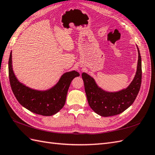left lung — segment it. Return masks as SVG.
I'll return each instance as SVG.
<instances>
[{"mask_svg": "<svg viewBox=\"0 0 155 155\" xmlns=\"http://www.w3.org/2000/svg\"><path fill=\"white\" fill-rule=\"evenodd\" d=\"M138 50L136 76L126 89L117 92H107L99 88L92 77L82 74L88 104L95 113L101 117H111L120 114L132 105L139 93L141 84V58Z\"/></svg>", "mask_w": 155, "mask_h": 155, "instance_id": "1", "label": "left lung"}]
</instances>
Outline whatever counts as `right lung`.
I'll return each mask as SVG.
<instances>
[{
    "instance_id": "right-lung-1",
    "label": "right lung",
    "mask_w": 155,
    "mask_h": 155,
    "mask_svg": "<svg viewBox=\"0 0 155 155\" xmlns=\"http://www.w3.org/2000/svg\"><path fill=\"white\" fill-rule=\"evenodd\" d=\"M8 74L12 90L18 102L35 114L51 116L60 110L65 104L67 94L73 79L80 76L75 71L63 74L58 84L47 91L32 90L19 82L12 66V52L8 61Z\"/></svg>"
}]
</instances>
